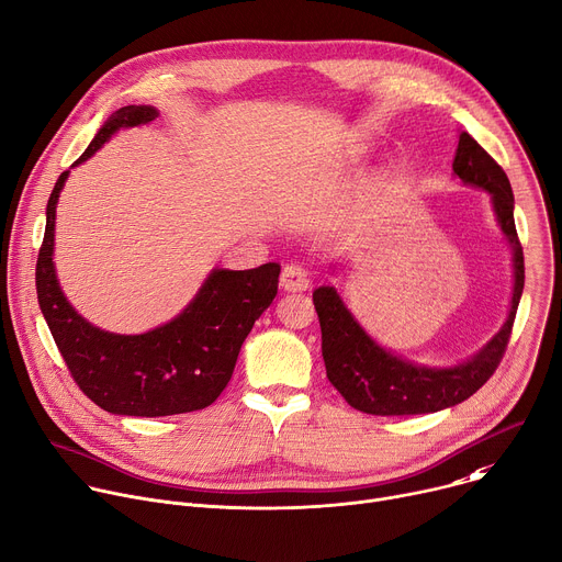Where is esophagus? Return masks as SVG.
<instances>
[{
    "label": "esophagus",
    "mask_w": 562,
    "mask_h": 562,
    "mask_svg": "<svg viewBox=\"0 0 562 562\" xmlns=\"http://www.w3.org/2000/svg\"><path fill=\"white\" fill-rule=\"evenodd\" d=\"M280 286L284 291L300 293V291H307L312 286V280H310V273L304 271L300 265H286L280 276Z\"/></svg>",
    "instance_id": "1"
}]
</instances>
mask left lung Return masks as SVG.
I'll return each mask as SVG.
<instances>
[{
	"mask_svg": "<svg viewBox=\"0 0 562 562\" xmlns=\"http://www.w3.org/2000/svg\"><path fill=\"white\" fill-rule=\"evenodd\" d=\"M452 175L464 186L484 190L491 196L495 222L512 248L514 289L506 321L467 361L457 366H422L376 342L347 310L334 286H318L314 291V304L321 318L327 379L361 413L381 417L428 415L467 401L491 379L512 336L525 289V258L516 233L512 183L469 132H459Z\"/></svg>",
	"mask_w": 562,
	"mask_h": 562,
	"instance_id": "8db88e82",
	"label": "left lung"
}]
</instances>
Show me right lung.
I'll use <instances>...</instances> for the list:
<instances>
[{
	"label": "right lung",
	"mask_w": 562,
	"mask_h": 562,
	"mask_svg": "<svg viewBox=\"0 0 562 562\" xmlns=\"http://www.w3.org/2000/svg\"><path fill=\"white\" fill-rule=\"evenodd\" d=\"M159 116L151 105H127L98 130L82 157L91 159L114 134ZM63 172L46 203L35 286L44 321L80 390L123 417H168L209 407L228 385L241 342L278 293L280 265L231 271L215 267L194 297L168 323L143 334H116L82 318L67 300L54 262L56 209L69 179Z\"/></svg>",
	"instance_id": "1"
}]
</instances>
